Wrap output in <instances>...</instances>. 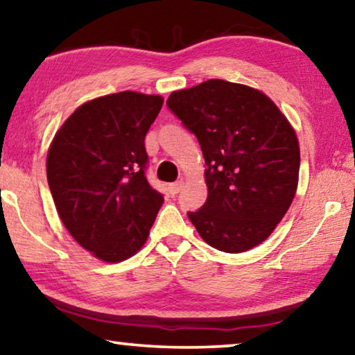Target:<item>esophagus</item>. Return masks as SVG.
I'll use <instances>...</instances> for the list:
<instances>
[{
    "label": "esophagus",
    "instance_id": "34e87169",
    "mask_svg": "<svg viewBox=\"0 0 355 355\" xmlns=\"http://www.w3.org/2000/svg\"><path fill=\"white\" fill-rule=\"evenodd\" d=\"M183 184H184L183 180H178V182H175V183H171L168 184V191H171V194H177L182 191Z\"/></svg>",
    "mask_w": 355,
    "mask_h": 355
}]
</instances>
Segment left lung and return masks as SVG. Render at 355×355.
<instances>
[{"mask_svg":"<svg viewBox=\"0 0 355 355\" xmlns=\"http://www.w3.org/2000/svg\"><path fill=\"white\" fill-rule=\"evenodd\" d=\"M167 107L198 139L209 196L188 218L216 250H250L276 230L292 204L300 145L276 103L223 79L172 92Z\"/></svg>","mask_w":355,"mask_h":355,"instance_id":"left-lung-1","label":"left lung"}]
</instances>
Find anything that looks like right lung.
Returning <instances> with one entry per match:
<instances>
[{
    "label": "right lung",
    "mask_w": 355,
    "mask_h": 355,
    "mask_svg": "<svg viewBox=\"0 0 355 355\" xmlns=\"http://www.w3.org/2000/svg\"><path fill=\"white\" fill-rule=\"evenodd\" d=\"M159 95L124 91L81 105L57 130L46 172L62 223L107 263L135 255L164 202L145 177V135Z\"/></svg>",
    "instance_id": "right-lung-1"
}]
</instances>
